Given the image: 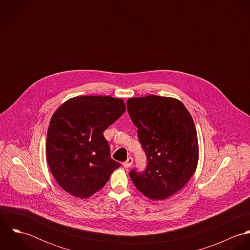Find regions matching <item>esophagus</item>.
Masks as SVG:
<instances>
[{
    "instance_id": "esophagus-1",
    "label": "esophagus",
    "mask_w": 250,
    "mask_h": 250,
    "mask_svg": "<svg viewBox=\"0 0 250 250\" xmlns=\"http://www.w3.org/2000/svg\"><path fill=\"white\" fill-rule=\"evenodd\" d=\"M132 164H133V158H132V157H129V158L123 163V167H124L125 168H128V167H130L132 166Z\"/></svg>"
}]
</instances>
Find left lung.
Instances as JSON below:
<instances>
[{
    "instance_id": "left-lung-1",
    "label": "left lung",
    "mask_w": 250,
    "mask_h": 250,
    "mask_svg": "<svg viewBox=\"0 0 250 250\" xmlns=\"http://www.w3.org/2000/svg\"><path fill=\"white\" fill-rule=\"evenodd\" d=\"M127 110L147 160L143 172L132 169L130 177L146 197L168 198L188 182L197 167L193 119L177 99L156 95L130 98Z\"/></svg>"
}]
</instances>
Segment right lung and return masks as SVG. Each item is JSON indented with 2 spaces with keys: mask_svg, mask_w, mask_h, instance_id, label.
Listing matches in <instances>:
<instances>
[{
  "mask_svg": "<svg viewBox=\"0 0 250 250\" xmlns=\"http://www.w3.org/2000/svg\"><path fill=\"white\" fill-rule=\"evenodd\" d=\"M126 110L122 99L79 96L53 114L46 142L50 170L59 185L79 198L101 189L121 165L110 158L103 133Z\"/></svg>",
  "mask_w": 250,
  "mask_h": 250,
  "instance_id": "1",
  "label": "right lung"
}]
</instances>
